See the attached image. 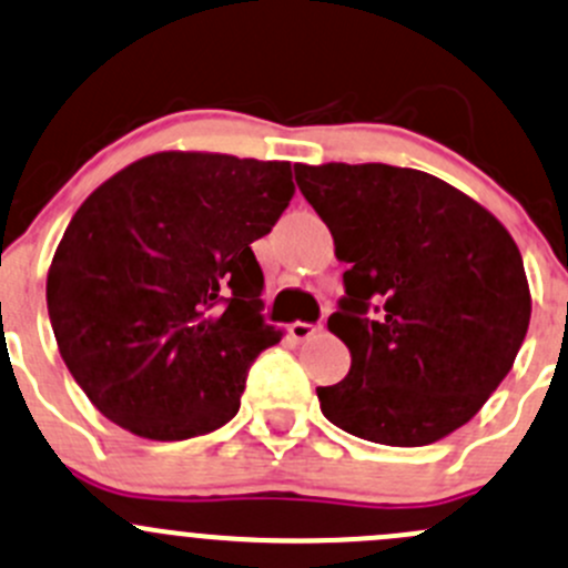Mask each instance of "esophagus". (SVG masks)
<instances>
[{
    "instance_id": "1",
    "label": "esophagus",
    "mask_w": 568,
    "mask_h": 568,
    "mask_svg": "<svg viewBox=\"0 0 568 568\" xmlns=\"http://www.w3.org/2000/svg\"><path fill=\"white\" fill-rule=\"evenodd\" d=\"M321 332V324H304V321H294V324L288 326V334L296 339V343H302V339H310L313 334Z\"/></svg>"
}]
</instances>
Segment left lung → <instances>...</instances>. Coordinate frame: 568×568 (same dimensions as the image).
<instances>
[{"instance_id": "1", "label": "left lung", "mask_w": 568, "mask_h": 568, "mask_svg": "<svg viewBox=\"0 0 568 568\" xmlns=\"http://www.w3.org/2000/svg\"><path fill=\"white\" fill-rule=\"evenodd\" d=\"M348 268L329 332L351 351L321 410L356 438L427 446L455 433L515 364L530 321L523 255L465 193L384 163L294 165Z\"/></svg>"}]
</instances>
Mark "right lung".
<instances>
[{
	"instance_id": "add662e5",
	"label": "right lung",
	"mask_w": 568,
	"mask_h": 568,
	"mask_svg": "<svg viewBox=\"0 0 568 568\" xmlns=\"http://www.w3.org/2000/svg\"><path fill=\"white\" fill-rule=\"evenodd\" d=\"M291 195V163L158 152L83 201L45 300L59 354L105 419L149 440L234 419L247 369L283 337L250 244Z\"/></svg>"
}]
</instances>
